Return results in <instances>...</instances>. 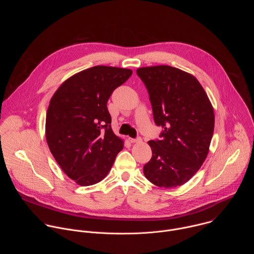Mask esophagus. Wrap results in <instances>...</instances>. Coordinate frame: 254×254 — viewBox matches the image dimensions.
I'll return each instance as SVG.
<instances>
[{
	"instance_id": "obj_1",
	"label": "esophagus",
	"mask_w": 254,
	"mask_h": 254,
	"mask_svg": "<svg viewBox=\"0 0 254 254\" xmlns=\"http://www.w3.org/2000/svg\"><path fill=\"white\" fill-rule=\"evenodd\" d=\"M128 139H129V141H130V142H139V141H141V138H140L139 136L134 137V138H133V137H129Z\"/></svg>"
}]
</instances>
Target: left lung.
Masks as SVG:
<instances>
[{
	"instance_id": "1",
	"label": "left lung",
	"mask_w": 254,
	"mask_h": 254,
	"mask_svg": "<svg viewBox=\"0 0 254 254\" xmlns=\"http://www.w3.org/2000/svg\"><path fill=\"white\" fill-rule=\"evenodd\" d=\"M136 74L146 86L160 138L149 141L152 159L143 166L146 178L159 187L185 184L205 161L214 131L210 100L191 74L160 65L142 67Z\"/></svg>"
}]
</instances>
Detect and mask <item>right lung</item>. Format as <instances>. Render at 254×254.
I'll list each match as a JSON object with an SVG mask.
<instances>
[{
	"instance_id": "obj_1",
	"label": "right lung",
	"mask_w": 254,
	"mask_h": 254,
	"mask_svg": "<svg viewBox=\"0 0 254 254\" xmlns=\"http://www.w3.org/2000/svg\"><path fill=\"white\" fill-rule=\"evenodd\" d=\"M131 74L130 69L94 66L68 78L50 100L48 147L64 173L80 186L100 182L124 148L112 129L106 104Z\"/></svg>"
}]
</instances>
